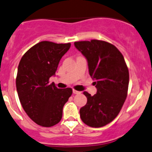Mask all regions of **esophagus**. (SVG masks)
<instances>
[{
    "mask_svg": "<svg viewBox=\"0 0 152 152\" xmlns=\"http://www.w3.org/2000/svg\"><path fill=\"white\" fill-rule=\"evenodd\" d=\"M73 93L74 94H80V91H76V90H73Z\"/></svg>",
    "mask_w": 152,
    "mask_h": 152,
    "instance_id": "34e87169",
    "label": "esophagus"
}]
</instances>
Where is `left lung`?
I'll return each mask as SVG.
<instances>
[{
  "label": "left lung",
  "mask_w": 152,
  "mask_h": 152,
  "mask_svg": "<svg viewBox=\"0 0 152 152\" xmlns=\"http://www.w3.org/2000/svg\"><path fill=\"white\" fill-rule=\"evenodd\" d=\"M88 61L97 88L91 96L84 91L87 103L79 110L82 121L92 127L106 125L118 115L127 97L129 72L122 54L107 42L97 39L75 42Z\"/></svg>",
  "instance_id": "8db88e82"
}]
</instances>
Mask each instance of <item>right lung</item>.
I'll return each instance as SVG.
<instances>
[{
	"instance_id": "right-lung-1",
	"label": "right lung",
	"mask_w": 152,
	"mask_h": 152,
	"mask_svg": "<svg viewBox=\"0 0 152 152\" xmlns=\"http://www.w3.org/2000/svg\"><path fill=\"white\" fill-rule=\"evenodd\" d=\"M70 43L42 41L22 56L18 66L16 89L24 110L35 123L52 127L61 121L65 103L73 91L49 83Z\"/></svg>"
}]
</instances>
